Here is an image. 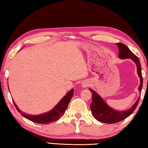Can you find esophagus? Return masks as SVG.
Here are the masks:
<instances>
[{
    "instance_id": "34e87169",
    "label": "esophagus",
    "mask_w": 148,
    "mask_h": 148,
    "mask_svg": "<svg viewBox=\"0 0 148 148\" xmlns=\"http://www.w3.org/2000/svg\"><path fill=\"white\" fill-rule=\"evenodd\" d=\"M81 85H82L83 88L87 87L90 85V82H88V81H84V82L81 83Z\"/></svg>"
}]
</instances>
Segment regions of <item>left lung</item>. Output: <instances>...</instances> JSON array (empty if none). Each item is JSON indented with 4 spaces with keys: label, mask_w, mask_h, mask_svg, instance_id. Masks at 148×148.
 <instances>
[{
    "label": "left lung",
    "mask_w": 148,
    "mask_h": 148,
    "mask_svg": "<svg viewBox=\"0 0 148 148\" xmlns=\"http://www.w3.org/2000/svg\"><path fill=\"white\" fill-rule=\"evenodd\" d=\"M116 45L118 47V57L119 58H130L136 64L137 74L140 78V83L139 86V91L140 92L143 88V79L142 76V72H141L140 62L139 58L136 55H134L130 51V49L124 44L118 42L116 43ZM89 90L93 94L92 102L90 105V109L92 114L97 121L104 123H116L123 120L124 119L127 118L130 114H132L135 109H136L138 103H139V97L129 109L118 111V110H116L109 107L95 91L91 88H89Z\"/></svg>",
    "instance_id": "obj_1"
}]
</instances>
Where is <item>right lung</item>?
I'll return each mask as SVG.
<instances>
[{"label":"right lung","mask_w":148,"mask_h":148,"mask_svg":"<svg viewBox=\"0 0 148 148\" xmlns=\"http://www.w3.org/2000/svg\"><path fill=\"white\" fill-rule=\"evenodd\" d=\"M74 95V89H71L69 92L66 94V95L63 97V98L60 100L59 102L56 104L54 108L49 111L42 113V114H38V115H31L25 114L22 112L21 110L18 108L17 105L16 104L14 100L13 103L16 109L18 110V111L20 114L30 121L37 123L41 124H48L49 123H52L53 121H57L58 119L60 118L61 116L64 114V113L65 112V110L67 109L69 105V103L70 102L71 98Z\"/></svg>","instance_id":"1"}]
</instances>
